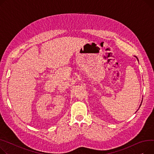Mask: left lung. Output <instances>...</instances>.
Returning a JSON list of instances; mask_svg holds the SVG:
<instances>
[{
  "instance_id": "1",
  "label": "left lung",
  "mask_w": 154,
  "mask_h": 154,
  "mask_svg": "<svg viewBox=\"0 0 154 154\" xmlns=\"http://www.w3.org/2000/svg\"><path fill=\"white\" fill-rule=\"evenodd\" d=\"M136 58H137V57H136ZM137 60H138V59H137Z\"/></svg>"
}]
</instances>
